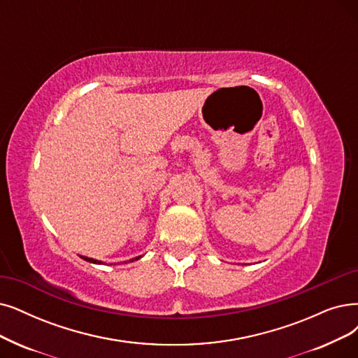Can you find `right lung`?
I'll list each match as a JSON object with an SVG mask.
<instances>
[{"instance_id":"right-lung-1","label":"right lung","mask_w":358,"mask_h":358,"mask_svg":"<svg viewBox=\"0 0 358 358\" xmlns=\"http://www.w3.org/2000/svg\"><path fill=\"white\" fill-rule=\"evenodd\" d=\"M80 259H83V260H87V262H90V263H95V264H101V262H98V260H94V259H90V257H85V255H80ZM134 260H139V257H136V259H132V260H129V262H134Z\"/></svg>"}]
</instances>
